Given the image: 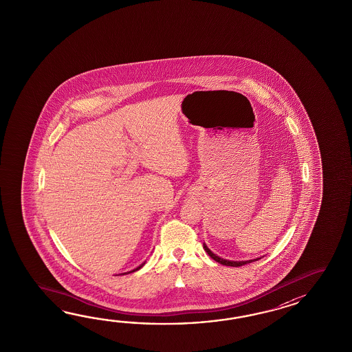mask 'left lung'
<instances>
[{
	"label": "left lung",
	"instance_id": "8db88e82",
	"mask_svg": "<svg viewBox=\"0 0 352 352\" xmlns=\"http://www.w3.org/2000/svg\"><path fill=\"white\" fill-rule=\"evenodd\" d=\"M205 248V250H206V253L215 261V262L220 263V264H223V265H230V267H241V265H245L248 263L255 262V261H258V259H253V261H245V262H230V261H225V259H221V258H219L217 255L214 254V253H211L210 252L209 248L206 247V245H204Z\"/></svg>",
	"mask_w": 352,
	"mask_h": 352
}]
</instances>
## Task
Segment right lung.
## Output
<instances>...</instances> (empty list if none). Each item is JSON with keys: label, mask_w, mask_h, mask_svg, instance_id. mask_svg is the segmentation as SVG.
Listing matches in <instances>:
<instances>
[{"label": "right lung", "mask_w": 352, "mask_h": 352, "mask_svg": "<svg viewBox=\"0 0 352 352\" xmlns=\"http://www.w3.org/2000/svg\"><path fill=\"white\" fill-rule=\"evenodd\" d=\"M143 264H144V263H143ZM143 264H142V265H140V267H138V268H135V270H132V272H135V270H140V268H142Z\"/></svg>", "instance_id": "obj_1"}]
</instances>
